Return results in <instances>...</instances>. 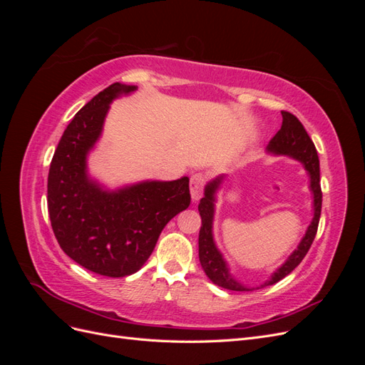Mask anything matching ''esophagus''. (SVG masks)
I'll return each instance as SVG.
<instances>
[{
	"instance_id": "1",
	"label": "esophagus",
	"mask_w": 365,
	"mask_h": 365,
	"mask_svg": "<svg viewBox=\"0 0 365 365\" xmlns=\"http://www.w3.org/2000/svg\"><path fill=\"white\" fill-rule=\"evenodd\" d=\"M204 185H205V176L202 173H195L190 178V195H192L193 202L201 200Z\"/></svg>"
}]
</instances>
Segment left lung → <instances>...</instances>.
Here are the masks:
<instances>
[{
  "label": "left lung",
  "instance_id": "1",
  "mask_svg": "<svg viewBox=\"0 0 365 365\" xmlns=\"http://www.w3.org/2000/svg\"><path fill=\"white\" fill-rule=\"evenodd\" d=\"M282 128L272 137L267 150L274 155H286L291 157L297 161H300L304 165V170L309 175V189L314 196V217L309 224L303 239L300 240L298 247L291 252V256L286 259V262L280 268L275 269L271 277L257 288H250V286L240 283L233 274L230 272L228 264L224 259L222 254L217 250L216 242L213 239V217H215V202H216V193L219 190L220 184H222L225 175H220L213 181H210L204 189V197L201 200L197 210H200L202 225L200 230V262L201 267L205 272L207 277L212 280L215 284L220 286L224 289L230 291H254L264 288L280 282L286 275L292 272L300 262L304 259L309 248H311L312 242L315 239L319 215H322V202H323V193L322 185H319V160L315 149L314 141L307 135L302 121L298 120L294 114L282 111Z\"/></svg>",
  "mask_w": 365,
  "mask_h": 365
}]
</instances>
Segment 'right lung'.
Instances as JSON below:
<instances>
[{
	"mask_svg": "<svg viewBox=\"0 0 365 365\" xmlns=\"http://www.w3.org/2000/svg\"><path fill=\"white\" fill-rule=\"evenodd\" d=\"M135 90L115 82L94 96L63 130L48 172V215L61 248L81 267L106 277L137 272L163 228L190 205L187 176L108 190L88 175V153L102 135L109 103Z\"/></svg>",
	"mask_w": 365,
	"mask_h": 365,
	"instance_id": "1",
	"label": "right lung"
}]
</instances>
